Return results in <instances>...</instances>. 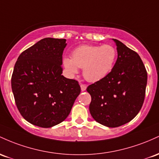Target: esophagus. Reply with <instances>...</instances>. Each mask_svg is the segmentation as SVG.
Returning <instances> with one entry per match:
<instances>
[{
    "mask_svg": "<svg viewBox=\"0 0 159 159\" xmlns=\"http://www.w3.org/2000/svg\"><path fill=\"white\" fill-rule=\"evenodd\" d=\"M80 87H81V90L82 91H85L86 89V85L83 84V83H80Z\"/></svg>",
    "mask_w": 159,
    "mask_h": 159,
    "instance_id": "1",
    "label": "esophagus"
}]
</instances>
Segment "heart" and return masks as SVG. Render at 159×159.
I'll return each mask as SVG.
<instances>
[{"label":"heart","instance_id":"obj_1","mask_svg":"<svg viewBox=\"0 0 159 159\" xmlns=\"http://www.w3.org/2000/svg\"><path fill=\"white\" fill-rule=\"evenodd\" d=\"M116 57V49L111 45H82L72 51L71 58H64L63 65L70 74H76L80 67L85 79L97 82L110 74Z\"/></svg>","mask_w":159,"mask_h":159}]
</instances>
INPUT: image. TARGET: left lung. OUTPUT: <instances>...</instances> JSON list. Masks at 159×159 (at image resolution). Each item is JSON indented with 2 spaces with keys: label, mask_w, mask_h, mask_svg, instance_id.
Returning <instances> with one entry per match:
<instances>
[{
  "label": "left lung",
  "mask_w": 159,
  "mask_h": 159,
  "mask_svg": "<svg viewBox=\"0 0 159 159\" xmlns=\"http://www.w3.org/2000/svg\"><path fill=\"white\" fill-rule=\"evenodd\" d=\"M118 58L106 77L89 85L92 97L89 111L96 122L116 128L130 122L141 109L145 98L147 72L135 51L118 40Z\"/></svg>",
  "instance_id": "left-lung-1"
}]
</instances>
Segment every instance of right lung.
Wrapping results in <instances>:
<instances>
[{
	"label": "right lung",
	"instance_id": "obj_1",
	"mask_svg": "<svg viewBox=\"0 0 159 159\" xmlns=\"http://www.w3.org/2000/svg\"><path fill=\"white\" fill-rule=\"evenodd\" d=\"M65 39L46 37L22 52L11 78L16 104L22 117L41 128L68 116L80 93L78 81L62 76Z\"/></svg>",
	"mask_w": 159,
	"mask_h": 159
}]
</instances>
